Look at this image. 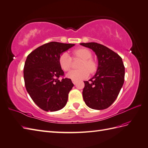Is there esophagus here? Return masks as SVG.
Instances as JSON below:
<instances>
[{"label": "esophagus", "mask_w": 148, "mask_h": 148, "mask_svg": "<svg viewBox=\"0 0 148 148\" xmlns=\"http://www.w3.org/2000/svg\"><path fill=\"white\" fill-rule=\"evenodd\" d=\"M72 82H73V83L74 84V85H75V84L77 83V80H75V79H72Z\"/></svg>", "instance_id": "34e87169"}]
</instances>
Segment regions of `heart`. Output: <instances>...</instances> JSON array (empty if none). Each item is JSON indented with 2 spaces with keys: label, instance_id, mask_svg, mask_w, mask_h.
I'll list each match as a JSON object with an SVG mask.
<instances>
[{
  "label": "heart",
  "instance_id": "heart-1",
  "mask_svg": "<svg viewBox=\"0 0 148 148\" xmlns=\"http://www.w3.org/2000/svg\"><path fill=\"white\" fill-rule=\"evenodd\" d=\"M73 55L75 57H78L82 59V61L79 65V67L81 69L71 70L67 74V77L69 78L75 80L84 79L89 75V72L92 73L97 70V62L91 58L92 53L88 49L85 48L76 49L73 50ZM58 61L60 65L63 70L66 71L70 70L72 58L69 53L66 52L62 53L60 56Z\"/></svg>",
  "mask_w": 148,
  "mask_h": 148
}]
</instances>
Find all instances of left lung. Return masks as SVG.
I'll use <instances>...</instances> for the list:
<instances>
[{
  "label": "left lung",
  "instance_id": "obj_1",
  "mask_svg": "<svg viewBox=\"0 0 148 148\" xmlns=\"http://www.w3.org/2000/svg\"><path fill=\"white\" fill-rule=\"evenodd\" d=\"M97 55L98 66L97 73L85 81L83 90L84 101L93 110H104L116 99L125 81V66L121 57L108 48L95 42L81 43Z\"/></svg>",
  "mask_w": 148,
  "mask_h": 148
}]
</instances>
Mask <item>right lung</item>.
Returning <instances> with one entry per match:
<instances>
[{"label": "right lung", "mask_w": 148, "mask_h": 148, "mask_svg": "<svg viewBox=\"0 0 148 148\" xmlns=\"http://www.w3.org/2000/svg\"><path fill=\"white\" fill-rule=\"evenodd\" d=\"M75 44L51 42L45 43L27 56L23 68V78L28 93L39 108L46 111L62 109L73 86L70 78L59 77L64 72L59 57Z\"/></svg>", "instance_id": "obj_1"}]
</instances>
